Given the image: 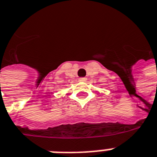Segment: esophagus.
Returning <instances> with one entry per match:
<instances>
[{
  "label": "esophagus",
  "mask_w": 157,
  "mask_h": 157,
  "mask_svg": "<svg viewBox=\"0 0 157 157\" xmlns=\"http://www.w3.org/2000/svg\"><path fill=\"white\" fill-rule=\"evenodd\" d=\"M79 81H81V82H85L86 80V78H84V77H82V78H79Z\"/></svg>",
  "instance_id": "34e87169"
}]
</instances>
